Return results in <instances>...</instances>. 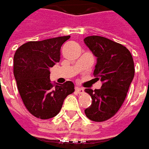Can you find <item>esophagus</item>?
Instances as JSON below:
<instances>
[{"instance_id":"34e87169","label":"esophagus","mask_w":149,"mask_h":149,"mask_svg":"<svg viewBox=\"0 0 149 149\" xmlns=\"http://www.w3.org/2000/svg\"><path fill=\"white\" fill-rule=\"evenodd\" d=\"M75 91L79 94L83 93V92H84V89L81 88V87H78V86H77V87H75Z\"/></svg>"}]
</instances>
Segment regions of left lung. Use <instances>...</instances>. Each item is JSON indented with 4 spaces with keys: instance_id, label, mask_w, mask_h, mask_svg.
Listing matches in <instances>:
<instances>
[{
    "instance_id": "1",
    "label": "left lung",
    "mask_w": 149,
    "mask_h": 149,
    "mask_svg": "<svg viewBox=\"0 0 149 149\" xmlns=\"http://www.w3.org/2000/svg\"><path fill=\"white\" fill-rule=\"evenodd\" d=\"M96 58L94 76L102 82L99 90L86 89L92 103L85 110L94 122H104L115 115L123 104L134 77V63L130 51L123 45L100 36L84 39Z\"/></svg>"
}]
</instances>
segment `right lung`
<instances>
[{
	"label": "right lung",
	"instance_id": "1",
	"mask_svg": "<svg viewBox=\"0 0 149 149\" xmlns=\"http://www.w3.org/2000/svg\"><path fill=\"white\" fill-rule=\"evenodd\" d=\"M70 36L22 44L14 55L13 72L21 98L27 111L40 119H49L60 111L64 99L74 91L72 81L54 85L50 71L60 60V49Z\"/></svg>",
	"mask_w": 149,
	"mask_h": 149
}]
</instances>
